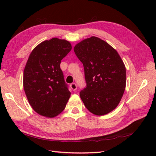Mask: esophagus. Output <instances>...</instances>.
Here are the masks:
<instances>
[{"mask_svg":"<svg viewBox=\"0 0 156 156\" xmlns=\"http://www.w3.org/2000/svg\"><path fill=\"white\" fill-rule=\"evenodd\" d=\"M70 87L73 90H76L77 89V85H76V83H72L70 84Z\"/></svg>","mask_w":156,"mask_h":156,"instance_id":"obj_1","label":"esophagus"}]
</instances>
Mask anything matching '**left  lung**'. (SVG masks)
Listing matches in <instances>:
<instances>
[{"label":"left lung","instance_id":"left-lung-1","mask_svg":"<svg viewBox=\"0 0 156 156\" xmlns=\"http://www.w3.org/2000/svg\"><path fill=\"white\" fill-rule=\"evenodd\" d=\"M75 54L83 64L86 87L80 92L92 113L106 115L117 107L126 85V69L114 48L97 37L78 43Z\"/></svg>","mask_w":156,"mask_h":156}]
</instances>
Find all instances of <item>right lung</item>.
<instances>
[{"instance_id":"obj_1","label":"right lung","mask_w":156,"mask_h":156,"mask_svg":"<svg viewBox=\"0 0 156 156\" xmlns=\"http://www.w3.org/2000/svg\"><path fill=\"white\" fill-rule=\"evenodd\" d=\"M71 49L69 41L52 38L39 44L29 55L23 87L29 104L39 115L54 117L66 107L71 93L60 63Z\"/></svg>"}]
</instances>
